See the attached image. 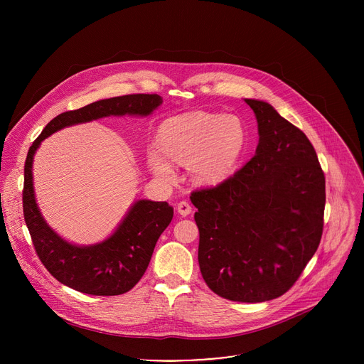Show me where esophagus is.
I'll use <instances>...</instances> for the list:
<instances>
[{
    "mask_svg": "<svg viewBox=\"0 0 364 364\" xmlns=\"http://www.w3.org/2000/svg\"><path fill=\"white\" fill-rule=\"evenodd\" d=\"M177 212L181 215V216H188L191 213V204L188 201H180L177 204Z\"/></svg>",
    "mask_w": 364,
    "mask_h": 364,
    "instance_id": "esophagus-1",
    "label": "esophagus"
}]
</instances>
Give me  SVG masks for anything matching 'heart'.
<instances>
[{
    "label": "heart",
    "mask_w": 364,
    "mask_h": 364,
    "mask_svg": "<svg viewBox=\"0 0 364 364\" xmlns=\"http://www.w3.org/2000/svg\"><path fill=\"white\" fill-rule=\"evenodd\" d=\"M159 142L173 161L190 164L197 183L216 184L235 168L246 144V128L236 115L194 112L167 119L160 127ZM162 153L151 148L148 166L157 177L173 181L174 166Z\"/></svg>",
    "instance_id": "obj_1"
}]
</instances>
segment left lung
<instances>
[{
    "label": "left lung",
    "instance_id": "left-lung-1",
    "mask_svg": "<svg viewBox=\"0 0 364 364\" xmlns=\"http://www.w3.org/2000/svg\"><path fill=\"white\" fill-rule=\"evenodd\" d=\"M257 121L253 159L216 187L191 193L204 282L230 301L284 295L323 235L326 177L306 135L268 102L245 99Z\"/></svg>",
    "mask_w": 364,
    "mask_h": 364
}]
</instances>
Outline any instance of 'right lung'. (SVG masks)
Listing matches in <instances>:
<instances>
[{
	"label": "right lung",
	"mask_w": 364,
	"mask_h": 364,
	"mask_svg": "<svg viewBox=\"0 0 364 364\" xmlns=\"http://www.w3.org/2000/svg\"><path fill=\"white\" fill-rule=\"evenodd\" d=\"M163 103L160 95H125L102 99L58 115L28 149L24 166L23 212L34 249L46 269L59 282L89 295H121L132 289L148 268L161 233L174 210L167 201H135L117 230L103 242L77 246L60 237L43 219L34 197L33 160L41 141L70 125L105 117H148Z\"/></svg>",
	"instance_id": "obj_1"
}]
</instances>
